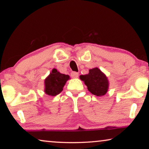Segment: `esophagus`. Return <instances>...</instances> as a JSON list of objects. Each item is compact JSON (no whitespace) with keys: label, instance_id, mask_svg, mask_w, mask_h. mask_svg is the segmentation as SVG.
I'll list each match as a JSON object with an SVG mask.
<instances>
[{"label":"esophagus","instance_id":"1","mask_svg":"<svg viewBox=\"0 0 149 149\" xmlns=\"http://www.w3.org/2000/svg\"><path fill=\"white\" fill-rule=\"evenodd\" d=\"M78 75L79 74L76 72H72V73H71V76L74 77V78H76V77H78Z\"/></svg>","mask_w":149,"mask_h":149}]
</instances>
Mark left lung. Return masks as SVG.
Instances as JSON below:
<instances>
[{
    "label": "left lung",
    "instance_id": "obj_1",
    "mask_svg": "<svg viewBox=\"0 0 149 149\" xmlns=\"http://www.w3.org/2000/svg\"><path fill=\"white\" fill-rule=\"evenodd\" d=\"M80 79L88 87V90L96 96H104L108 89V78L98 68H94L89 71L87 75H80Z\"/></svg>",
    "mask_w": 149,
    "mask_h": 149
}]
</instances>
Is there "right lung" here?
Segmentation results:
<instances>
[{
  "label": "right lung",
  "instance_id": "1",
  "mask_svg": "<svg viewBox=\"0 0 149 149\" xmlns=\"http://www.w3.org/2000/svg\"><path fill=\"white\" fill-rule=\"evenodd\" d=\"M69 78V75L62 74L57 72L56 69H53L45 80V93L52 96L59 94L63 90V86Z\"/></svg>",
  "mask_w": 149,
  "mask_h": 149
}]
</instances>
